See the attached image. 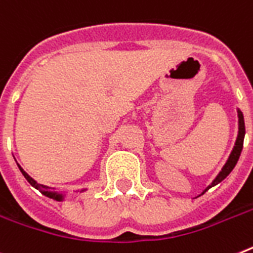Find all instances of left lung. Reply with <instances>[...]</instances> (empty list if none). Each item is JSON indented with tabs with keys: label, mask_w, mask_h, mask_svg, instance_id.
<instances>
[{
	"label": "left lung",
	"mask_w": 253,
	"mask_h": 253,
	"mask_svg": "<svg viewBox=\"0 0 253 253\" xmlns=\"http://www.w3.org/2000/svg\"><path fill=\"white\" fill-rule=\"evenodd\" d=\"M245 135H246V128H245V118H243V113L241 112V109H238V136H237V140H235V144H234V148H233V150H231L230 156H229L228 161H226V163L224 165V167L221 169V171L218 172V175L216 176L215 179H213V181L210 184L207 188L205 189L202 192L206 193L209 189H211L212 186L217 185L218 182H221L222 180L226 177V176L229 175V173L233 171V169L235 167V165H237V162H238L239 159V156H241L242 153V149H243V140H245Z\"/></svg>",
	"instance_id": "8db88e82"
}]
</instances>
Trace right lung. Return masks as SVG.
<instances>
[{
    "label": "right lung",
    "mask_w": 253,
    "mask_h": 253,
    "mask_svg": "<svg viewBox=\"0 0 253 253\" xmlns=\"http://www.w3.org/2000/svg\"><path fill=\"white\" fill-rule=\"evenodd\" d=\"M18 167H19V169H20V172L23 173V176H24L25 179H27V181H28L29 184H31V185L33 186V188H36V189H37V190H40V192H41L42 194L46 195V197H48V198L56 199V201H61V199L64 198V195L59 194V193L54 192V190H52V189H51L50 186H46V185H42V184H38V182L36 181L35 179H32L31 176H29L28 173L25 172L24 169H23L22 167L19 166V165H18ZM84 190H86V189H82L81 192H84Z\"/></svg>",
    "instance_id": "right-lung-1"
}]
</instances>
